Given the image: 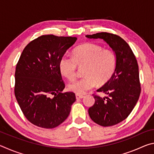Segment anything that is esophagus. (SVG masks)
Here are the masks:
<instances>
[{
    "label": "esophagus",
    "instance_id": "34e87169",
    "mask_svg": "<svg viewBox=\"0 0 154 154\" xmlns=\"http://www.w3.org/2000/svg\"><path fill=\"white\" fill-rule=\"evenodd\" d=\"M84 96L83 95H80V94H76V98L77 99H81V98H83Z\"/></svg>",
    "mask_w": 154,
    "mask_h": 154
}]
</instances>
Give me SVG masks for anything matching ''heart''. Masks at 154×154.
<instances>
[{"mask_svg": "<svg viewBox=\"0 0 154 154\" xmlns=\"http://www.w3.org/2000/svg\"><path fill=\"white\" fill-rule=\"evenodd\" d=\"M117 65L116 56L110 49H104L94 43H85L72 52V57L64 56L59 62L61 74L72 81L77 77L78 67L83 69L82 79L69 85V90L77 94H84L96 85H104L111 79Z\"/></svg>", "mask_w": 154, "mask_h": 154, "instance_id": "heart-1", "label": "heart"}]
</instances>
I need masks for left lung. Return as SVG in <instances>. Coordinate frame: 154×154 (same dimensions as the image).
Segmentation results:
<instances>
[{
    "label": "left lung",
    "instance_id": "1",
    "mask_svg": "<svg viewBox=\"0 0 154 154\" xmlns=\"http://www.w3.org/2000/svg\"><path fill=\"white\" fill-rule=\"evenodd\" d=\"M85 36L103 39L116 54L117 65L113 77L97 90L109 96L105 99L93 94L95 103L88 109L95 123L102 126H113L128 118L139 100L140 84L137 60L128 44L118 35L98 32Z\"/></svg>",
    "mask_w": 154,
    "mask_h": 154
}]
</instances>
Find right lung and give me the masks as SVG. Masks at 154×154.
Here are the masks:
<instances>
[{
	"label": "right lung",
	"mask_w": 154,
	"mask_h": 154,
	"mask_svg": "<svg viewBox=\"0 0 154 154\" xmlns=\"http://www.w3.org/2000/svg\"><path fill=\"white\" fill-rule=\"evenodd\" d=\"M77 37L42 35L23 50L16 65L14 92L24 116L43 128L61 124L76 100L75 93H62L65 84L59 62Z\"/></svg>",
	"instance_id": "obj_1"
}]
</instances>
